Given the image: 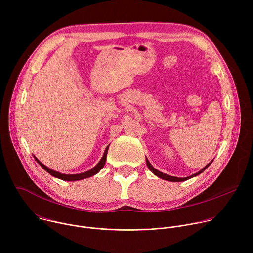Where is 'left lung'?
I'll use <instances>...</instances> for the list:
<instances>
[{
	"label": "left lung",
	"instance_id": "8db88e82",
	"mask_svg": "<svg viewBox=\"0 0 253 253\" xmlns=\"http://www.w3.org/2000/svg\"><path fill=\"white\" fill-rule=\"evenodd\" d=\"M212 162V161H211ZM211 162L209 163V164H207L204 168H202L199 172H197V173H195V174H193V175H191V176H189V177H185V178H179V177H174V176H170V175H167V174H164V173H162V172H160V171H158V170H156L151 164H150V162L146 159V163H147V166H148V168L152 171V173H154L156 176H158L159 178H162V179H164V180H167V181H173V182H180V181H185V180H188L189 178H192V177H194V176H196V175H198V174H200L201 172H203L210 164H211Z\"/></svg>",
	"mask_w": 253,
	"mask_h": 253
}]
</instances>
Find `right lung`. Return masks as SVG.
<instances>
[{
	"label": "right lung",
	"mask_w": 253,
	"mask_h": 253,
	"mask_svg": "<svg viewBox=\"0 0 253 253\" xmlns=\"http://www.w3.org/2000/svg\"><path fill=\"white\" fill-rule=\"evenodd\" d=\"M108 149H109V146H107L106 149H105V152H104V155L102 157V159L100 160V162L94 167L92 168L91 170L87 171V172H84V173H80V174H71V175H68V174H62V173H59L57 171H54L50 168H48L47 166H45L44 164H42L37 158L35 157V159L37 160V162L48 172L50 173L52 176L54 177H57L59 179H62V180H65V181H76V180H81V179H85V178H88V177H91L95 174H97L103 167H104V164L106 162V157H107V152H108Z\"/></svg>",
	"instance_id": "right-lung-1"
}]
</instances>
